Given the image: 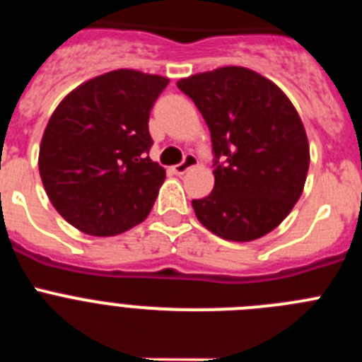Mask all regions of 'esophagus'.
<instances>
[{
  "label": "esophagus",
  "mask_w": 362,
  "mask_h": 362,
  "mask_svg": "<svg viewBox=\"0 0 362 362\" xmlns=\"http://www.w3.org/2000/svg\"><path fill=\"white\" fill-rule=\"evenodd\" d=\"M196 165H197L196 156H194V153H185L183 161L179 163V165H175L172 170H174L177 175H181V174H185L187 170H190L192 166H196Z\"/></svg>",
  "instance_id": "esophagus-1"
}]
</instances>
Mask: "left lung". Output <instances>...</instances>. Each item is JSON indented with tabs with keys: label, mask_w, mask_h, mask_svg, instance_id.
Masks as SVG:
<instances>
[{
	"label": "left lung",
	"mask_w": 362,
	"mask_h": 362,
	"mask_svg": "<svg viewBox=\"0 0 362 362\" xmlns=\"http://www.w3.org/2000/svg\"><path fill=\"white\" fill-rule=\"evenodd\" d=\"M209 124L214 190L192 199L201 225L228 241L276 228L303 194L310 165L305 127L290 99L257 72L223 66L177 81Z\"/></svg>",
	"instance_id": "8db88e82"
}]
</instances>
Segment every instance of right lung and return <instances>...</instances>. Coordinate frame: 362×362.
Instances as JSON below:
<instances>
[{"instance_id":"obj_1","label":"right lung","mask_w":362,"mask_h":362,"mask_svg":"<svg viewBox=\"0 0 362 362\" xmlns=\"http://www.w3.org/2000/svg\"><path fill=\"white\" fill-rule=\"evenodd\" d=\"M166 85L161 76L114 70L57 105L41 139L40 174L70 225L108 238L148 216L165 181V168L148 158V119Z\"/></svg>"}]
</instances>
